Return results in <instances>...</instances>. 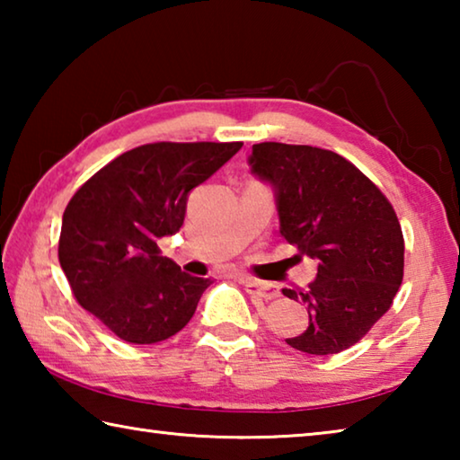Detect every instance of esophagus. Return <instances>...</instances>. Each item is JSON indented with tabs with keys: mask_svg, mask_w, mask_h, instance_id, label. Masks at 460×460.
Instances as JSON below:
<instances>
[{
	"mask_svg": "<svg viewBox=\"0 0 460 460\" xmlns=\"http://www.w3.org/2000/svg\"><path fill=\"white\" fill-rule=\"evenodd\" d=\"M239 279V284L245 286V290L249 294L258 296L261 300H274L279 296V290L276 284H270V282H260V279H253L249 276H235Z\"/></svg>",
	"mask_w": 460,
	"mask_h": 460,
	"instance_id": "esophagus-1",
	"label": "esophagus"
}]
</instances>
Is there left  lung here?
<instances>
[{"label":"left lung","mask_w":460,"mask_h":460,"mask_svg":"<svg viewBox=\"0 0 460 460\" xmlns=\"http://www.w3.org/2000/svg\"><path fill=\"white\" fill-rule=\"evenodd\" d=\"M252 170L274 184L279 233L318 260L306 290L282 294L308 306V329L286 339L308 355L359 342L384 316L403 278V235L392 202L347 158L314 146L253 144Z\"/></svg>","instance_id":"1"}]
</instances>
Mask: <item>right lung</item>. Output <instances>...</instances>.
<instances>
[{"instance_id":"obj_1","label":"right lung","mask_w":460,"mask_h":460,"mask_svg":"<svg viewBox=\"0 0 460 460\" xmlns=\"http://www.w3.org/2000/svg\"><path fill=\"white\" fill-rule=\"evenodd\" d=\"M243 142H155L93 174L62 215L58 261L75 300L121 341L152 345L182 331L208 278L184 274L158 241L184 223L189 192Z\"/></svg>"}]
</instances>
